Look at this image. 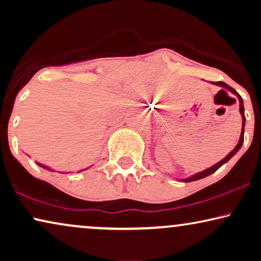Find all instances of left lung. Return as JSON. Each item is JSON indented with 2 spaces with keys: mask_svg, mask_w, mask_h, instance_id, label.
Here are the masks:
<instances>
[{
  "mask_svg": "<svg viewBox=\"0 0 261 261\" xmlns=\"http://www.w3.org/2000/svg\"><path fill=\"white\" fill-rule=\"evenodd\" d=\"M210 83H212V84H215V85H219V87H222V88H224V89H227V90H229L230 92H233L234 95H237V97L239 98V102H240V114H241V117H242V128H241L240 139H239L238 145L235 146L233 151H231V152L229 153V154H227V156H224V158H223L222 160H221V162H219L217 164H215V165H213L212 167H209V169H206V170H204V171H201V172H198V173L194 174V176H191V177H189V178H184V179H181V180L184 181V183H188V181L198 180V179H202V178H204V177H208V176H210V174L215 172L216 170H219L220 167L223 165V164H226V163L228 162V160H229V159L231 158V156H233V155L235 154V153H237V152L239 151V149L241 148L242 144H244V133H245V122H246V117H245L244 101H242L241 96L239 95L238 92L235 91L233 88H230L229 85L226 84V83H223V82H210ZM221 91H222V90H221Z\"/></svg>",
  "mask_w": 261,
  "mask_h": 261,
  "instance_id": "8db88e82",
  "label": "left lung"
}]
</instances>
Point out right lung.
Returning <instances> with one entry per match:
<instances>
[{
	"mask_svg": "<svg viewBox=\"0 0 261 261\" xmlns=\"http://www.w3.org/2000/svg\"><path fill=\"white\" fill-rule=\"evenodd\" d=\"M39 166H41V167H44V169H46V170H49V171H53V170H51L49 169V167H47V166H45V165H42V164H39V163H37Z\"/></svg>",
	"mask_w": 261,
	"mask_h": 261,
	"instance_id": "1",
	"label": "right lung"
}]
</instances>
